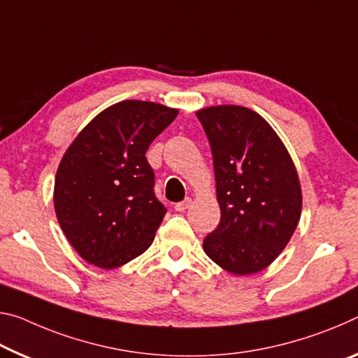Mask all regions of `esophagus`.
I'll use <instances>...</instances> for the list:
<instances>
[{"instance_id": "1", "label": "esophagus", "mask_w": 358, "mask_h": 358, "mask_svg": "<svg viewBox=\"0 0 358 358\" xmlns=\"http://www.w3.org/2000/svg\"><path fill=\"white\" fill-rule=\"evenodd\" d=\"M191 202L192 201L189 199V197H186L185 201L175 203V210H177V212H185V210H188L191 207Z\"/></svg>"}]
</instances>
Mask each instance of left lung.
Segmentation results:
<instances>
[{
  "mask_svg": "<svg viewBox=\"0 0 358 358\" xmlns=\"http://www.w3.org/2000/svg\"><path fill=\"white\" fill-rule=\"evenodd\" d=\"M213 156L221 220L203 252L234 275L263 271L290 242L301 217L296 167L263 116L239 105L196 113Z\"/></svg>",
  "mask_w": 358,
  "mask_h": 358,
  "instance_id": "obj_1",
  "label": "left lung"
}]
</instances>
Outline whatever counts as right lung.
Here are the masks:
<instances>
[{"instance_id": "obj_1", "label": "right lung", "mask_w": 358, "mask_h": 358, "mask_svg": "<svg viewBox=\"0 0 358 358\" xmlns=\"http://www.w3.org/2000/svg\"><path fill=\"white\" fill-rule=\"evenodd\" d=\"M178 115L124 100L95 116L59 164L54 208L68 242L89 264L115 269L148 250L167 208L146 161L151 141Z\"/></svg>"}]
</instances>
